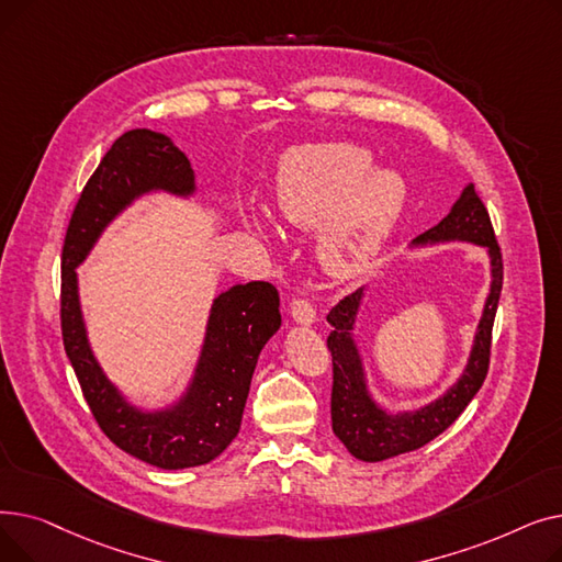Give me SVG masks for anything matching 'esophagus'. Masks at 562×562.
Listing matches in <instances>:
<instances>
[{
    "label": "esophagus",
    "instance_id": "34e87169",
    "mask_svg": "<svg viewBox=\"0 0 562 562\" xmlns=\"http://www.w3.org/2000/svg\"><path fill=\"white\" fill-rule=\"evenodd\" d=\"M291 318L301 323V326H312L316 321V310L307 299H293L291 301Z\"/></svg>",
    "mask_w": 562,
    "mask_h": 562
}]
</instances>
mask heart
Returning <instances> with one entry per match:
<instances>
[{"mask_svg":"<svg viewBox=\"0 0 562 562\" xmlns=\"http://www.w3.org/2000/svg\"><path fill=\"white\" fill-rule=\"evenodd\" d=\"M409 200L407 180L392 168L375 170L356 143L291 147L276 172V212L299 229H318L321 269L335 280L358 276L401 223ZM244 218L271 232L273 218L246 210Z\"/></svg>","mask_w":562,"mask_h":562,"instance_id":"heart-1","label":"heart"}]
</instances>
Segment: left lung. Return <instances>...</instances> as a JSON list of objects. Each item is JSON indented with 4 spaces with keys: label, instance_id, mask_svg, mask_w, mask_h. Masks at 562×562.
Segmentation results:
<instances>
[{
    "label": "left lung",
    "instance_id": "1",
    "mask_svg": "<svg viewBox=\"0 0 562 562\" xmlns=\"http://www.w3.org/2000/svg\"><path fill=\"white\" fill-rule=\"evenodd\" d=\"M449 241L483 246L490 257L492 280L467 367L439 398L422 405L419 409H405L396 412V415L380 407L369 392L360 348L352 339L364 289L350 293L328 314V323L333 326L328 337V348L333 352V430L344 441L350 456H356L358 460L380 462L426 447L430 439L445 432L462 415L469 401L483 387L490 369L492 326L501 286H504V259H501L490 214L474 184H467L451 206V212L435 227L419 234L412 246H435Z\"/></svg>",
    "mask_w": 562,
    "mask_h": 562
}]
</instances>
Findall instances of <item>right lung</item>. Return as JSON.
Wrapping results in <instances>:
<instances>
[{
    "instance_id": "1",
    "label": "right lung",
    "mask_w": 562,
    "mask_h": 562,
    "mask_svg": "<svg viewBox=\"0 0 562 562\" xmlns=\"http://www.w3.org/2000/svg\"><path fill=\"white\" fill-rule=\"evenodd\" d=\"M189 198L195 175L170 136L132 130L117 138L86 182L61 257V330L95 422L117 449L159 467L187 469L218 458L241 428L257 358L280 328V296L269 282L234 284L214 299L200 358L187 392L161 409L132 405L102 371L88 344L77 266L109 223L147 193Z\"/></svg>"
}]
</instances>
